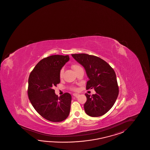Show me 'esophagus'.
Wrapping results in <instances>:
<instances>
[{
	"label": "esophagus",
	"instance_id": "esophagus-1",
	"mask_svg": "<svg viewBox=\"0 0 150 150\" xmlns=\"http://www.w3.org/2000/svg\"><path fill=\"white\" fill-rule=\"evenodd\" d=\"M79 95H80V94H77V93H74L73 94L74 96H75V97H76V98H77Z\"/></svg>",
	"mask_w": 150,
	"mask_h": 150
}]
</instances>
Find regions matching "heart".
Wrapping results in <instances>:
<instances>
[{
	"label": "heart",
	"mask_w": 150,
	"mask_h": 150,
	"mask_svg": "<svg viewBox=\"0 0 150 150\" xmlns=\"http://www.w3.org/2000/svg\"><path fill=\"white\" fill-rule=\"evenodd\" d=\"M81 67L80 66H79V65H77V64H74L72 66V68H73V69L75 71L76 70L78 69H79V68H80ZM63 73H64V69L63 68H62L60 70V72H59V76L60 77H62V76H63Z\"/></svg>",
	"instance_id": "b5f03b06"
}]
</instances>
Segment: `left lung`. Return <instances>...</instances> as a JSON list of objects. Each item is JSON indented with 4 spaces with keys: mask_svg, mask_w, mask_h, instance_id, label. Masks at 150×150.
I'll return each instance as SVG.
<instances>
[{
    "mask_svg": "<svg viewBox=\"0 0 150 150\" xmlns=\"http://www.w3.org/2000/svg\"><path fill=\"white\" fill-rule=\"evenodd\" d=\"M71 56L86 70L89 79L87 89L94 88L96 91L92 96L85 94V112L90 117L102 116L113 107L119 94L114 70L106 61L95 56L86 54Z\"/></svg>",
    "mask_w": 150,
    "mask_h": 150,
    "instance_id": "obj_1",
    "label": "left lung"
}]
</instances>
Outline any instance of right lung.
I'll return each mask as SVG.
<instances>
[{
	"mask_svg": "<svg viewBox=\"0 0 150 150\" xmlns=\"http://www.w3.org/2000/svg\"><path fill=\"white\" fill-rule=\"evenodd\" d=\"M69 60V55H52L40 60L30 74V101L38 113L52 122L64 120L69 114L71 96L66 93L59 98L53 89L59 83L60 70Z\"/></svg>",
	"mask_w": 150,
	"mask_h": 150,
	"instance_id": "1",
	"label": "right lung"
}]
</instances>
